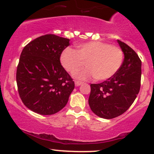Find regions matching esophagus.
Instances as JSON below:
<instances>
[{
  "label": "esophagus",
  "instance_id": "esophagus-1",
  "mask_svg": "<svg viewBox=\"0 0 154 154\" xmlns=\"http://www.w3.org/2000/svg\"><path fill=\"white\" fill-rule=\"evenodd\" d=\"M75 85L76 86H79L80 85L82 84V82H81V81H79V80H75Z\"/></svg>",
  "mask_w": 154,
  "mask_h": 154
}]
</instances>
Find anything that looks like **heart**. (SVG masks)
<instances>
[{
    "mask_svg": "<svg viewBox=\"0 0 154 154\" xmlns=\"http://www.w3.org/2000/svg\"><path fill=\"white\" fill-rule=\"evenodd\" d=\"M122 61L123 51L120 48L100 41L80 44L77 51L67 48L61 56V64L70 74H75L85 63L87 68L75 75L81 79L111 78L119 69Z\"/></svg>",
    "mask_w": 154,
    "mask_h": 154,
    "instance_id": "b5f03b06",
    "label": "heart"
}]
</instances>
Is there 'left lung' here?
<instances>
[{
	"instance_id": "left-lung-1",
	"label": "left lung",
	"mask_w": 154,
	"mask_h": 154,
	"mask_svg": "<svg viewBox=\"0 0 154 154\" xmlns=\"http://www.w3.org/2000/svg\"><path fill=\"white\" fill-rule=\"evenodd\" d=\"M125 59L117 72L99 84L91 85L88 103L92 111L104 119L124 114L133 103L140 88L141 60L135 51L117 40Z\"/></svg>"
}]
</instances>
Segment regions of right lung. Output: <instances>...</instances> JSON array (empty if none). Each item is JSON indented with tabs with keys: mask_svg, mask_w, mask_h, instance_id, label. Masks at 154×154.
Returning a JSON list of instances; mask_svg holds the SVG:
<instances>
[{
	"mask_svg": "<svg viewBox=\"0 0 154 154\" xmlns=\"http://www.w3.org/2000/svg\"><path fill=\"white\" fill-rule=\"evenodd\" d=\"M69 39L53 34L35 39L24 48L17 69L23 103L41 115L59 112L66 105L75 82L60 62Z\"/></svg>",
	"mask_w": 154,
	"mask_h": 154,
	"instance_id": "add662e5",
	"label": "right lung"
}]
</instances>
